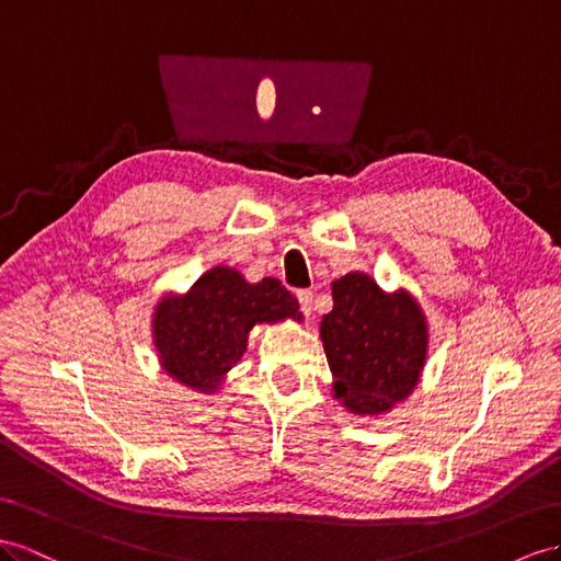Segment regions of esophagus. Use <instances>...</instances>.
Instances as JSON below:
<instances>
[{
    "label": "esophagus",
    "mask_w": 561,
    "mask_h": 561,
    "mask_svg": "<svg viewBox=\"0 0 561 561\" xmlns=\"http://www.w3.org/2000/svg\"><path fill=\"white\" fill-rule=\"evenodd\" d=\"M296 298H298L300 310H304L306 318H310V312H312V291H310V289H300V291L296 294Z\"/></svg>",
    "instance_id": "obj_1"
}]
</instances>
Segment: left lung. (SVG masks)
<instances>
[{"label": "left lung", "instance_id": "1", "mask_svg": "<svg viewBox=\"0 0 561 561\" xmlns=\"http://www.w3.org/2000/svg\"><path fill=\"white\" fill-rule=\"evenodd\" d=\"M332 312L320 339L339 403L360 417H379L417 389L428 355L426 314L408 289L386 291L365 272L332 282Z\"/></svg>", "mask_w": 561, "mask_h": 561}]
</instances>
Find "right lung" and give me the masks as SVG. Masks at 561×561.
Instances as JSON below:
<instances>
[{
    "label": "right lung",
    "mask_w": 561,
    "mask_h": 561,
    "mask_svg": "<svg viewBox=\"0 0 561 561\" xmlns=\"http://www.w3.org/2000/svg\"><path fill=\"white\" fill-rule=\"evenodd\" d=\"M304 322L298 300L275 277L247 282L215 265L184 294L168 291L153 306L151 339L165 375L190 391L213 396L241 355L255 324Z\"/></svg>",
    "instance_id": "right-lung-1"
}]
</instances>
